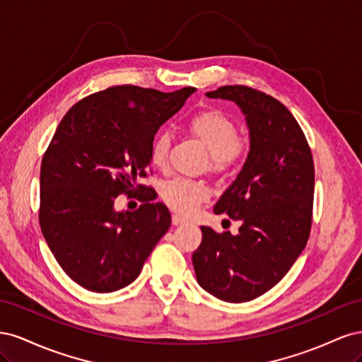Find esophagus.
Returning <instances> with one entry per match:
<instances>
[{
  "label": "esophagus",
  "instance_id": "esophagus-1",
  "mask_svg": "<svg viewBox=\"0 0 362 362\" xmlns=\"http://www.w3.org/2000/svg\"><path fill=\"white\" fill-rule=\"evenodd\" d=\"M187 222V218H184L182 216H180V214H173L172 216V223L173 225H182V223H185Z\"/></svg>",
  "mask_w": 362,
  "mask_h": 362
}]
</instances>
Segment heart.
Listing matches in <instances>:
<instances>
[{
    "label": "heart",
    "instance_id": "b5f03b06",
    "mask_svg": "<svg viewBox=\"0 0 362 362\" xmlns=\"http://www.w3.org/2000/svg\"><path fill=\"white\" fill-rule=\"evenodd\" d=\"M190 133L198 137L210 152V168L214 172H226L242 160L247 152V141L237 134L233 119L225 113L208 108L194 113L187 119ZM170 149L169 131H158L152 139L149 156L156 168L163 169L168 164ZM210 187L204 181L190 178H173L163 185L161 196L172 210L181 214H190L204 201L210 198Z\"/></svg>",
    "mask_w": 362,
    "mask_h": 362
}]
</instances>
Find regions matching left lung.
Returning <instances> with one entry per match:
<instances>
[{"instance_id":"obj_1","label":"left lung","mask_w":362,"mask_h":362,"mask_svg":"<svg viewBox=\"0 0 362 362\" xmlns=\"http://www.w3.org/2000/svg\"><path fill=\"white\" fill-rule=\"evenodd\" d=\"M208 98L234 101L249 128L250 151L235 181L214 205L240 221L238 233L201 226L193 252L199 286L225 302H247L287 275L310 238L314 161L300 125L275 98L247 86H222Z\"/></svg>"}]
</instances>
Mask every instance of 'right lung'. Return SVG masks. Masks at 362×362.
<instances>
[{
	"label": "right lung",
	"instance_id": "obj_1",
	"mask_svg": "<svg viewBox=\"0 0 362 362\" xmlns=\"http://www.w3.org/2000/svg\"><path fill=\"white\" fill-rule=\"evenodd\" d=\"M194 90L113 86L63 116L42 158L39 223L78 286L96 293L127 287L168 233L164 204L141 199L136 211L120 213L115 201L151 190L139 180L148 177L152 139Z\"/></svg>",
	"mask_w": 362,
	"mask_h": 362
}]
</instances>
